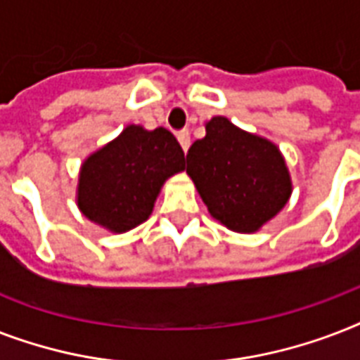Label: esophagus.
Masks as SVG:
<instances>
[{"label":"esophagus","mask_w":360,"mask_h":360,"mask_svg":"<svg viewBox=\"0 0 360 360\" xmlns=\"http://www.w3.org/2000/svg\"><path fill=\"white\" fill-rule=\"evenodd\" d=\"M177 140H179L183 151H186V149L191 147V132H188V129L179 130V132H177Z\"/></svg>","instance_id":"1"}]
</instances>
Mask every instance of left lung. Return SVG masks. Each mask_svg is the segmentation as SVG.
Wrapping results in <instances>:
<instances>
[{"label":"left lung","mask_w":360,"mask_h":360,"mask_svg":"<svg viewBox=\"0 0 360 360\" xmlns=\"http://www.w3.org/2000/svg\"><path fill=\"white\" fill-rule=\"evenodd\" d=\"M205 130V138L186 153V174L209 213L226 228L259 230L291 194L284 158L274 143L237 129L226 117H213Z\"/></svg>","instance_id":"obj_1"}]
</instances>
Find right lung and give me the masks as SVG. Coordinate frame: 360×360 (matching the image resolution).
Returning <instances> with one entry per match:
<instances>
[{
	"label": "right lung",
	"mask_w": 360,
	"mask_h": 360,
	"mask_svg": "<svg viewBox=\"0 0 360 360\" xmlns=\"http://www.w3.org/2000/svg\"><path fill=\"white\" fill-rule=\"evenodd\" d=\"M181 169L185 153L169 130L130 124L84 162L78 207L108 230H132L151 214L164 181Z\"/></svg>",
	"instance_id": "add662e5"
}]
</instances>
